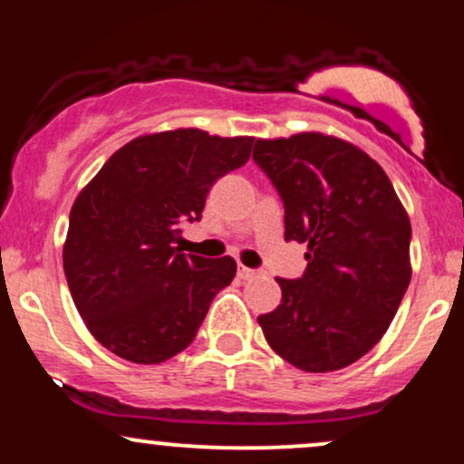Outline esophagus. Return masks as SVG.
Here are the masks:
<instances>
[{
    "instance_id": "esophagus-1",
    "label": "esophagus",
    "mask_w": 464,
    "mask_h": 464,
    "mask_svg": "<svg viewBox=\"0 0 464 464\" xmlns=\"http://www.w3.org/2000/svg\"><path fill=\"white\" fill-rule=\"evenodd\" d=\"M237 276H239V279H253V276H257V270L246 268V266H239Z\"/></svg>"
}]
</instances>
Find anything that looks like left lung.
I'll list each match as a JSON object with an SVG mask.
<instances>
[{"label":"left lung","instance_id":"1","mask_svg":"<svg viewBox=\"0 0 464 464\" xmlns=\"http://www.w3.org/2000/svg\"><path fill=\"white\" fill-rule=\"evenodd\" d=\"M253 159L285 207V242L307 244L301 279H276L281 303L257 318L296 369L353 364L382 340L406 295L410 218L382 165L323 132L255 141Z\"/></svg>","mask_w":464,"mask_h":464}]
</instances>
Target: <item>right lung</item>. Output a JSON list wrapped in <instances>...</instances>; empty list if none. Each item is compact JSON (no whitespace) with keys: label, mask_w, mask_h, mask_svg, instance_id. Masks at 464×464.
<instances>
[{"label":"right lung","mask_w":464,"mask_h":464,"mask_svg":"<svg viewBox=\"0 0 464 464\" xmlns=\"http://www.w3.org/2000/svg\"><path fill=\"white\" fill-rule=\"evenodd\" d=\"M253 141L200 129L141 135L73 200L63 268L78 314L111 353L159 364L196 338L237 264L180 253L179 227L200 220L211 185L248 161Z\"/></svg>","instance_id":"add662e5"}]
</instances>
